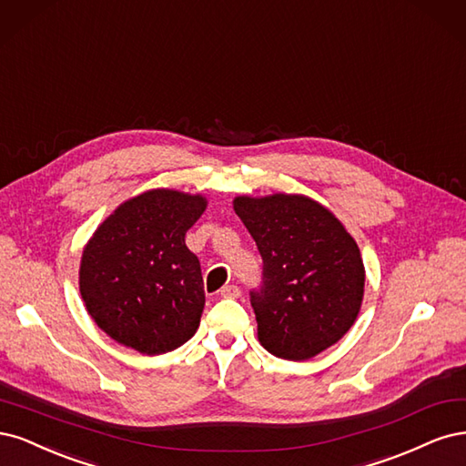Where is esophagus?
Instances as JSON below:
<instances>
[{"mask_svg": "<svg viewBox=\"0 0 466 466\" xmlns=\"http://www.w3.org/2000/svg\"><path fill=\"white\" fill-rule=\"evenodd\" d=\"M220 296L222 298H238L239 296V289L236 284H227V287L220 289Z\"/></svg>", "mask_w": 466, "mask_h": 466, "instance_id": "34e87169", "label": "esophagus"}]
</instances>
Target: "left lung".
<instances>
[{"label": "left lung", "instance_id": "obj_1", "mask_svg": "<svg viewBox=\"0 0 466 466\" xmlns=\"http://www.w3.org/2000/svg\"><path fill=\"white\" fill-rule=\"evenodd\" d=\"M258 244L263 284L249 299L263 347L284 360L318 356L354 325L366 271L354 238L306 195L234 199Z\"/></svg>", "mask_w": 466, "mask_h": 466}]
</instances>
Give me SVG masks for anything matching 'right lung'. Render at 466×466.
I'll return each instance as SVG.
<instances>
[{
	"label": "right lung",
	"mask_w": 466,
	"mask_h": 466,
	"mask_svg": "<svg viewBox=\"0 0 466 466\" xmlns=\"http://www.w3.org/2000/svg\"><path fill=\"white\" fill-rule=\"evenodd\" d=\"M205 208L203 195L151 189L119 205L88 239L79 290L88 315L116 342L155 356L198 331L203 277L186 232Z\"/></svg>",
	"instance_id": "add662e5"
}]
</instances>
